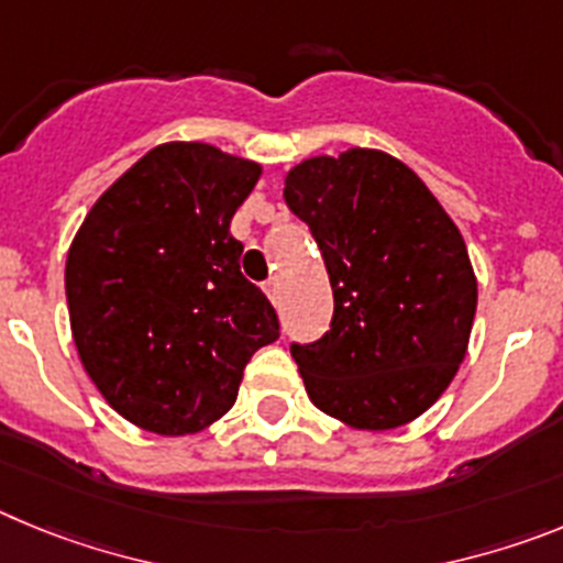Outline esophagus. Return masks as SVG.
Returning a JSON list of instances; mask_svg holds the SVG:
<instances>
[{"instance_id":"1","label":"esophagus","mask_w":563,"mask_h":563,"mask_svg":"<svg viewBox=\"0 0 563 563\" xmlns=\"http://www.w3.org/2000/svg\"><path fill=\"white\" fill-rule=\"evenodd\" d=\"M265 292H267V298H271L273 305H278V292H282V285H278V278H271V282H267Z\"/></svg>"}]
</instances>
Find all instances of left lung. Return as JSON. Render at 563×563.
Instances as JSON below:
<instances>
[{"instance_id": "1", "label": "left lung", "mask_w": 563, "mask_h": 563, "mask_svg": "<svg viewBox=\"0 0 563 563\" xmlns=\"http://www.w3.org/2000/svg\"><path fill=\"white\" fill-rule=\"evenodd\" d=\"M285 200L330 273L332 330L292 346L312 406L357 431L429 411L467 355L476 273L429 186L380 148L352 146L292 166Z\"/></svg>"}]
</instances>
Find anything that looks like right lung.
<instances>
[{"instance_id": "add662e5", "label": "right lung", "mask_w": 563, "mask_h": 563, "mask_svg": "<svg viewBox=\"0 0 563 563\" xmlns=\"http://www.w3.org/2000/svg\"><path fill=\"white\" fill-rule=\"evenodd\" d=\"M262 166L168 141L96 200L64 267L84 372L123 420L161 437L208 429L236 402L253 352L278 338L267 296L239 271L236 208Z\"/></svg>"}]
</instances>
